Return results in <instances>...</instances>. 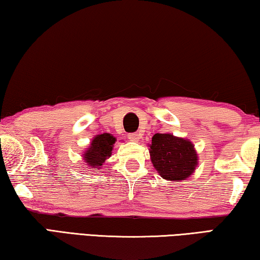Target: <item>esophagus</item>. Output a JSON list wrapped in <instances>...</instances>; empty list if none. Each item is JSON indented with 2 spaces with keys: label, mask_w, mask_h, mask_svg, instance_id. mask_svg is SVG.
<instances>
[{
  "label": "esophagus",
  "mask_w": 260,
  "mask_h": 260,
  "mask_svg": "<svg viewBox=\"0 0 260 260\" xmlns=\"http://www.w3.org/2000/svg\"><path fill=\"white\" fill-rule=\"evenodd\" d=\"M127 138H128V140L132 141V142H138V141L141 139V134H139V133H129L128 135H127Z\"/></svg>",
  "instance_id": "1"
}]
</instances>
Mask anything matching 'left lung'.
<instances>
[{
  "label": "left lung",
  "instance_id": "8db88e82",
  "mask_svg": "<svg viewBox=\"0 0 260 260\" xmlns=\"http://www.w3.org/2000/svg\"><path fill=\"white\" fill-rule=\"evenodd\" d=\"M150 157L160 177L171 181L186 180L197 165L191 142L171 134L157 133L152 136Z\"/></svg>",
  "mask_w": 260,
  "mask_h": 260
}]
</instances>
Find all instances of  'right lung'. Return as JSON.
I'll return each instance as SVG.
<instances>
[{
	"label": "right lung",
	"mask_w": 260,
	"mask_h": 260,
	"mask_svg": "<svg viewBox=\"0 0 260 260\" xmlns=\"http://www.w3.org/2000/svg\"><path fill=\"white\" fill-rule=\"evenodd\" d=\"M114 142H116V139L111 134L104 133L96 136L91 141V146L85 152V157H83L87 165H89L91 169H96L102 165L105 159L111 156Z\"/></svg>",
	"instance_id": "1"
}]
</instances>
